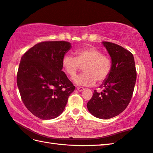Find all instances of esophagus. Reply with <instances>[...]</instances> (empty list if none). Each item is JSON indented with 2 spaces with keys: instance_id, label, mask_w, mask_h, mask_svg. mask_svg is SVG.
<instances>
[{
  "instance_id": "34e87169",
  "label": "esophagus",
  "mask_w": 153,
  "mask_h": 153,
  "mask_svg": "<svg viewBox=\"0 0 153 153\" xmlns=\"http://www.w3.org/2000/svg\"><path fill=\"white\" fill-rule=\"evenodd\" d=\"M77 90H78L79 91H82L83 90H84V88H82V87H77Z\"/></svg>"
}]
</instances>
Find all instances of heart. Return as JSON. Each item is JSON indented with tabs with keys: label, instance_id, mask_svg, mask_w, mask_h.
I'll use <instances>...</instances> for the list:
<instances>
[{
	"label": "heart",
	"instance_id": "1",
	"mask_svg": "<svg viewBox=\"0 0 153 153\" xmlns=\"http://www.w3.org/2000/svg\"><path fill=\"white\" fill-rule=\"evenodd\" d=\"M75 57L65 55L62 60L63 70L69 76L74 77L83 67L84 73L74 78L77 85L88 86L102 83L109 76L112 69V62L108 55L94 47H85L74 51Z\"/></svg>",
	"mask_w": 153,
	"mask_h": 153
}]
</instances>
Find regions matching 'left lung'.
Returning <instances> with one entry per match:
<instances>
[{
  "instance_id": "obj_1",
  "label": "left lung",
  "mask_w": 153,
  "mask_h": 153,
  "mask_svg": "<svg viewBox=\"0 0 153 153\" xmlns=\"http://www.w3.org/2000/svg\"><path fill=\"white\" fill-rule=\"evenodd\" d=\"M111 57L112 69L100 86L101 93L94 90L87 108L91 114L100 119H110L126 109L134 91L137 71L133 55L123 47L108 41H102Z\"/></svg>"
}]
</instances>
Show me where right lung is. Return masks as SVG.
Returning a JSON list of instances; mask_svg holds the SVG:
<instances>
[{"label": "right lung", "instance_id": "1", "mask_svg": "<svg viewBox=\"0 0 153 153\" xmlns=\"http://www.w3.org/2000/svg\"><path fill=\"white\" fill-rule=\"evenodd\" d=\"M71 48L67 41H44L21 57L17 86L25 105L39 118L58 117L75 90L62 65L63 57Z\"/></svg>", "mask_w": 153, "mask_h": 153}]
</instances>
